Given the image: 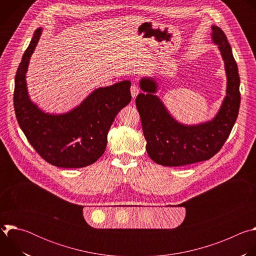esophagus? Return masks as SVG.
Here are the masks:
<instances>
[{
  "instance_id": "esophagus-1",
  "label": "esophagus",
  "mask_w": 256,
  "mask_h": 256,
  "mask_svg": "<svg viewBox=\"0 0 256 256\" xmlns=\"http://www.w3.org/2000/svg\"><path fill=\"white\" fill-rule=\"evenodd\" d=\"M130 93H132V97L134 99L138 96V94L140 93V89H138V87L136 86V84H132V87H130Z\"/></svg>"
}]
</instances>
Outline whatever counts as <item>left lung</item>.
Wrapping results in <instances>:
<instances>
[{"instance_id":"left-lung-1","label":"left lung","mask_w":256,"mask_h":256,"mask_svg":"<svg viewBox=\"0 0 256 256\" xmlns=\"http://www.w3.org/2000/svg\"><path fill=\"white\" fill-rule=\"evenodd\" d=\"M212 40L218 46L225 64L226 96L216 116L198 124L177 122L156 95L154 78L140 81L142 93L136 99L149 157L162 166H184L206 161L221 150L237 120L240 106V77L231 46L224 31L212 26Z\"/></svg>"}]
</instances>
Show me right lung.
<instances>
[{
	"label": "right lung",
	"mask_w": 256,
	"mask_h": 256,
	"mask_svg": "<svg viewBox=\"0 0 256 256\" xmlns=\"http://www.w3.org/2000/svg\"><path fill=\"white\" fill-rule=\"evenodd\" d=\"M42 32V27L35 30L16 72L14 107L18 124L35 151L50 164L60 168L89 166L103 155L109 128L132 100L130 81L95 89L66 114L44 112L31 101L26 83L29 60Z\"/></svg>",
	"instance_id": "obj_1"
}]
</instances>
